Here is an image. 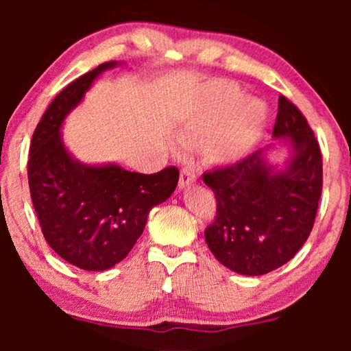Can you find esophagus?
I'll use <instances>...</instances> for the list:
<instances>
[{"instance_id":"34e87169","label":"esophagus","mask_w":351,"mask_h":351,"mask_svg":"<svg viewBox=\"0 0 351 351\" xmlns=\"http://www.w3.org/2000/svg\"><path fill=\"white\" fill-rule=\"evenodd\" d=\"M195 180H196V176L190 167H184V169L180 171V179H179L180 189H186L189 185L195 184Z\"/></svg>"}]
</instances>
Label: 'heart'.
<instances>
[{
	"instance_id": "obj_1",
	"label": "heart",
	"mask_w": 351,
	"mask_h": 351,
	"mask_svg": "<svg viewBox=\"0 0 351 351\" xmlns=\"http://www.w3.org/2000/svg\"><path fill=\"white\" fill-rule=\"evenodd\" d=\"M265 118L267 110L261 100L241 97L230 81H213L186 119L184 138L199 137L214 127L201 142V153L214 165H232L251 152Z\"/></svg>"
}]
</instances>
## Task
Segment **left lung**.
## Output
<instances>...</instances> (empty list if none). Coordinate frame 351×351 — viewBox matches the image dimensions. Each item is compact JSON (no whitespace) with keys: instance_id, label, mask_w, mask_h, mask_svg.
<instances>
[{"instance_id":"1","label":"left lung","mask_w":351,"mask_h":351,"mask_svg":"<svg viewBox=\"0 0 351 351\" xmlns=\"http://www.w3.org/2000/svg\"><path fill=\"white\" fill-rule=\"evenodd\" d=\"M275 137H289L292 158L273 172L262 150L234 165L214 167L203 182L217 201L204 232L214 257L247 276L270 273L299 252L313 228L323 190V158L313 131L289 99L280 95Z\"/></svg>"}]
</instances>
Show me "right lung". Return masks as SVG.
Segmentation results:
<instances>
[{"label": "right lung", "instance_id": "obj_1", "mask_svg": "<svg viewBox=\"0 0 351 351\" xmlns=\"http://www.w3.org/2000/svg\"><path fill=\"white\" fill-rule=\"evenodd\" d=\"M105 62L60 90L33 132L28 185L46 241L71 265L89 271L108 270L128 256L141 237L153 206L172 195L179 182L176 166L155 174L123 167L86 166L65 150L60 128L81 102Z\"/></svg>", "mask_w": 351, "mask_h": 351}]
</instances>
